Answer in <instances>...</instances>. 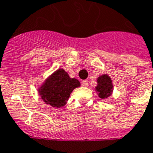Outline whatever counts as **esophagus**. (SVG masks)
I'll use <instances>...</instances> for the list:
<instances>
[{
	"instance_id": "obj_1",
	"label": "esophagus",
	"mask_w": 153,
	"mask_h": 153,
	"mask_svg": "<svg viewBox=\"0 0 153 153\" xmlns=\"http://www.w3.org/2000/svg\"><path fill=\"white\" fill-rule=\"evenodd\" d=\"M81 85H82L83 87H88V80H82V82H81Z\"/></svg>"
}]
</instances>
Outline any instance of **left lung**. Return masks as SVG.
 Wrapping results in <instances>:
<instances>
[{"instance_id": "obj_1", "label": "left lung", "mask_w": 153, "mask_h": 153, "mask_svg": "<svg viewBox=\"0 0 153 153\" xmlns=\"http://www.w3.org/2000/svg\"><path fill=\"white\" fill-rule=\"evenodd\" d=\"M97 83V85L95 87V92L97 93L98 97L102 100L108 99L113 93V83L112 78L105 73L98 76Z\"/></svg>"}]
</instances>
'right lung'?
<instances>
[{"label":"right lung","instance_id":"obj_1","mask_svg":"<svg viewBox=\"0 0 153 153\" xmlns=\"http://www.w3.org/2000/svg\"><path fill=\"white\" fill-rule=\"evenodd\" d=\"M80 86V83L77 79L71 78L61 68L48 76L39 86L37 91L46 105L60 108L67 104L73 90Z\"/></svg>","mask_w":153,"mask_h":153}]
</instances>
